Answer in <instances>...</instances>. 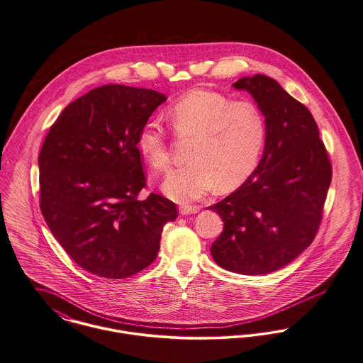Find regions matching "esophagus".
Here are the masks:
<instances>
[{
	"instance_id": "34e87169",
	"label": "esophagus",
	"mask_w": 363,
	"mask_h": 363,
	"mask_svg": "<svg viewBox=\"0 0 363 363\" xmlns=\"http://www.w3.org/2000/svg\"><path fill=\"white\" fill-rule=\"evenodd\" d=\"M180 215L186 216V215H193V213H197L199 211L198 206H190V205H184V206H180Z\"/></svg>"
}]
</instances>
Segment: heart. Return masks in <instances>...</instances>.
I'll use <instances>...</instances> for the list:
<instances>
[{"label": "heart", "mask_w": 363, "mask_h": 363, "mask_svg": "<svg viewBox=\"0 0 363 363\" xmlns=\"http://www.w3.org/2000/svg\"><path fill=\"white\" fill-rule=\"evenodd\" d=\"M166 116L177 137H194L190 164L170 170L162 183L164 194L172 201L190 203L216 187L231 191L258 165L266 126L255 104L231 101L211 90H191L167 109ZM135 147L154 169L169 165L167 134L157 121L141 126Z\"/></svg>", "instance_id": "1"}]
</instances>
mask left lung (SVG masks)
<instances>
[{
	"instance_id": "1",
	"label": "left lung",
	"mask_w": 363,
	"mask_h": 363,
	"mask_svg": "<svg viewBox=\"0 0 363 363\" xmlns=\"http://www.w3.org/2000/svg\"><path fill=\"white\" fill-rule=\"evenodd\" d=\"M233 87L251 94L264 116V155L230 196L208 206L222 218L211 255L240 274H267L313 241L331 182V165L309 109L264 74Z\"/></svg>"
}]
</instances>
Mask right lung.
Listing matches in <instances>:
<instances>
[{
    "label": "right lung",
    "instance_id": "1",
    "mask_svg": "<svg viewBox=\"0 0 363 363\" xmlns=\"http://www.w3.org/2000/svg\"><path fill=\"white\" fill-rule=\"evenodd\" d=\"M167 97L106 84L70 102L38 155L40 208L67 255L84 270L125 279L152 264L167 222V198L137 196L145 186L137 133Z\"/></svg>",
    "mask_w": 363,
    "mask_h": 363
}]
</instances>
